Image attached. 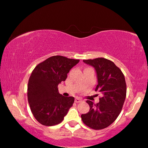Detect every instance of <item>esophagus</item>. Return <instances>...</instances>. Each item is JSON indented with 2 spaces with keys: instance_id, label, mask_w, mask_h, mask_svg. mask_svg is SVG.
Returning <instances> with one entry per match:
<instances>
[{
  "instance_id": "34e87169",
  "label": "esophagus",
  "mask_w": 148,
  "mask_h": 148,
  "mask_svg": "<svg viewBox=\"0 0 148 148\" xmlns=\"http://www.w3.org/2000/svg\"><path fill=\"white\" fill-rule=\"evenodd\" d=\"M75 102L77 103H81V102H82V100L81 99H79V98H76V99H75Z\"/></svg>"
}]
</instances>
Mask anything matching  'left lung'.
<instances>
[{
	"mask_svg": "<svg viewBox=\"0 0 148 148\" xmlns=\"http://www.w3.org/2000/svg\"><path fill=\"white\" fill-rule=\"evenodd\" d=\"M83 61L95 67L98 78L95 91L100 92L103 97L97 104L86 101L90 111L82 115V120L92 129H103L112 124L122 111L126 96L125 78L120 68L108 59L98 58Z\"/></svg>",
	"mask_w": 148,
	"mask_h": 148,
	"instance_id": "8db88e82",
	"label": "left lung"
}]
</instances>
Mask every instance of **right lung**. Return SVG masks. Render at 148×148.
Wrapping results in <instances>:
<instances>
[{
  "label": "right lung",
  "instance_id": "right-lung-1",
  "mask_svg": "<svg viewBox=\"0 0 148 148\" xmlns=\"http://www.w3.org/2000/svg\"><path fill=\"white\" fill-rule=\"evenodd\" d=\"M79 60L53 56L39 63L32 71L28 84V101L30 110L42 125L60 123L72 107L75 99L58 92V86Z\"/></svg>",
  "mask_w": 148,
  "mask_h": 148
}]
</instances>
